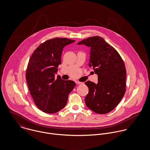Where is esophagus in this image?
Returning <instances> with one entry per match:
<instances>
[{"label": "esophagus", "mask_w": 150, "mask_h": 150, "mask_svg": "<svg viewBox=\"0 0 150 150\" xmlns=\"http://www.w3.org/2000/svg\"><path fill=\"white\" fill-rule=\"evenodd\" d=\"M76 83H77V84H83V82L78 81H77L76 82Z\"/></svg>", "instance_id": "esophagus-1"}]
</instances>
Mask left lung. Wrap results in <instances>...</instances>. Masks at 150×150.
Here are the masks:
<instances>
[{
	"label": "left lung",
	"instance_id": "8db88e82",
	"mask_svg": "<svg viewBox=\"0 0 150 150\" xmlns=\"http://www.w3.org/2000/svg\"><path fill=\"white\" fill-rule=\"evenodd\" d=\"M78 44L91 48L89 66L98 75V83L85 82L88 93L86 106L98 114L113 110L126 91V68L121 56L112 46L100 36L84 39Z\"/></svg>",
	"mask_w": 150,
	"mask_h": 150
}]
</instances>
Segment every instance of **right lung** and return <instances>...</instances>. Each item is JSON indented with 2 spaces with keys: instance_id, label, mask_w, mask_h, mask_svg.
I'll use <instances>...</instances> for the list:
<instances>
[{
  "instance_id": "right-lung-1",
  "label": "right lung",
  "mask_w": 150,
  "mask_h": 150,
  "mask_svg": "<svg viewBox=\"0 0 150 150\" xmlns=\"http://www.w3.org/2000/svg\"><path fill=\"white\" fill-rule=\"evenodd\" d=\"M75 41L67 38L50 39L41 44L29 59L26 72L28 88L35 104L44 113H55L64 108L76 86L72 81L54 78L63 48Z\"/></svg>"
}]
</instances>
